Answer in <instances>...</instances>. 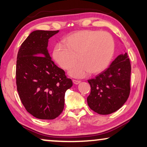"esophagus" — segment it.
Masks as SVG:
<instances>
[{
	"instance_id": "esophagus-1",
	"label": "esophagus",
	"mask_w": 147,
	"mask_h": 147,
	"mask_svg": "<svg viewBox=\"0 0 147 147\" xmlns=\"http://www.w3.org/2000/svg\"><path fill=\"white\" fill-rule=\"evenodd\" d=\"M73 82H74V84H76V85H77V84H80V81H79V80H73Z\"/></svg>"
}]
</instances>
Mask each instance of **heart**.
<instances>
[{
	"instance_id": "b5f03b06",
	"label": "heart",
	"mask_w": 147,
	"mask_h": 147,
	"mask_svg": "<svg viewBox=\"0 0 147 147\" xmlns=\"http://www.w3.org/2000/svg\"><path fill=\"white\" fill-rule=\"evenodd\" d=\"M57 44L53 51V58L63 69H68L80 61L69 71L71 76L82 78L89 71L101 73L106 69L113 57L114 41L107 32L85 30L76 32ZM78 58H77V57Z\"/></svg>"
}]
</instances>
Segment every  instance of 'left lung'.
Instances as JSON below:
<instances>
[{"mask_svg": "<svg viewBox=\"0 0 147 147\" xmlns=\"http://www.w3.org/2000/svg\"><path fill=\"white\" fill-rule=\"evenodd\" d=\"M131 65L127 53L118 55L110 67L88 80L91 92L88 104L93 111L106 115L120 109L130 94Z\"/></svg>", "mask_w": 147, "mask_h": 147, "instance_id": "obj_1", "label": "left lung"}]
</instances>
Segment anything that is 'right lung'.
Segmentation results:
<instances>
[{
    "label": "right lung",
    "mask_w": 147,
    "mask_h": 147,
    "mask_svg": "<svg viewBox=\"0 0 147 147\" xmlns=\"http://www.w3.org/2000/svg\"><path fill=\"white\" fill-rule=\"evenodd\" d=\"M59 31L37 30L30 33L19 50L16 83L19 98L34 117L53 120L64 108L65 93L73 85L65 71L51 60L48 41Z\"/></svg>",
    "instance_id": "1"
}]
</instances>
